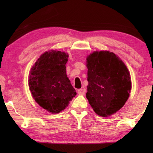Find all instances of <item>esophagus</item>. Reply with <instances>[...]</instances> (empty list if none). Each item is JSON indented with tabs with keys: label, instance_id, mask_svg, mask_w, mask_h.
I'll use <instances>...</instances> for the list:
<instances>
[{
	"label": "esophagus",
	"instance_id": "esophagus-1",
	"mask_svg": "<svg viewBox=\"0 0 153 153\" xmlns=\"http://www.w3.org/2000/svg\"><path fill=\"white\" fill-rule=\"evenodd\" d=\"M86 92V90L85 88H82V89H79L78 91H77V93L80 95H84L85 93Z\"/></svg>",
	"mask_w": 153,
	"mask_h": 153
}]
</instances>
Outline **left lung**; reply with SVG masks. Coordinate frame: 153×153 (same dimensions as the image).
<instances>
[{"label":"left lung","mask_w":153,"mask_h":153,"mask_svg":"<svg viewBox=\"0 0 153 153\" xmlns=\"http://www.w3.org/2000/svg\"><path fill=\"white\" fill-rule=\"evenodd\" d=\"M86 98L98 115L108 117L125 105L131 88L123 62L112 52L95 51L87 56Z\"/></svg>","instance_id":"left-lung-1"}]
</instances>
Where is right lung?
Listing matches in <instances>:
<instances>
[{
    "label": "right lung",
    "instance_id": "obj_1",
    "mask_svg": "<svg viewBox=\"0 0 153 153\" xmlns=\"http://www.w3.org/2000/svg\"><path fill=\"white\" fill-rule=\"evenodd\" d=\"M68 56L65 52H45L31 69L28 82L33 99L51 113L64 110L76 95L66 74Z\"/></svg>",
    "mask_w": 153,
    "mask_h": 153
}]
</instances>
